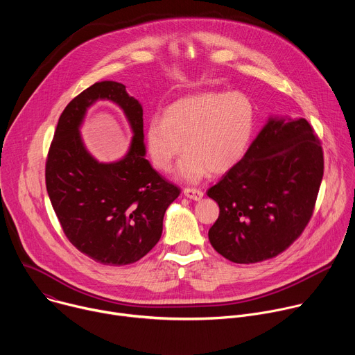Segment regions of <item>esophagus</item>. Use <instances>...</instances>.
Wrapping results in <instances>:
<instances>
[{
  "label": "esophagus",
  "mask_w": 355,
  "mask_h": 355,
  "mask_svg": "<svg viewBox=\"0 0 355 355\" xmlns=\"http://www.w3.org/2000/svg\"><path fill=\"white\" fill-rule=\"evenodd\" d=\"M184 195L192 200H200L202 196H204V192L196 188H185L184 189Z\"/></svg>",
  "instance_id": "34e87169"
}]
</instances>
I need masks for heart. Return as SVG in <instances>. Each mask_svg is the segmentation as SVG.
Listing matches in <instances>:
<instances>
[{"label": "heart", "instance_id": "heart-1", "mask_svg": "<svg viewBox=\"0 0 355 355\" xmlns=\"http://www.w3.org/2000/svg\"><path fill=\"white\" fill-rule=\"evenodd\" d=\"M252 130L254 108L239 92H199L181 98L153 116L143 135L151 166L162 173L171 170L184 151L174 180L196 184L212 174L232 170L244 156Z\"/></svg>", "mask_w": 355, "mask_h": 355}]
</instances>
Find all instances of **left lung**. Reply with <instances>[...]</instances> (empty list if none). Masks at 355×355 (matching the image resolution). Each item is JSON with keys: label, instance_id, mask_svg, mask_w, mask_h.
<instances>
[{"label": "left lung", "instance_id": "1", "mask_svg": "<svg viewBox=\"0 0 355 355\" xmlns=\"http://www.w3.org/2000/svg\"><path fill=\"white\" fill-rule=\"evenodd\" d=\"M323 178V151L303 118L271 115L243 159L208 189L219 205L212 247L252 264L288 248L308 225Z\"/></svg>", "mask_w": 355, "mask_h": 355}]
</instances>
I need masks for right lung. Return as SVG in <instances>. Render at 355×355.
<instances>
[{"instance_id":"1","label":"right lung","mask_w":355,"mask_h":355,"mask_svg":"<svg viewBox=\"0 0 355 355\" xmlns=\"http://www.w3.org/2000/svg\"><path fill=\"white\" fill-rule=\"evenodd\" d=\"M98 100L118 105L132 130L125 156L110 164L98 162L80 137L86 111ZM144 155L143 107L121 83L92 84L60 115L46 163L47 195L67 239L99 264L119 267L144 257L180 195Z\"/></svg>"}]
</instances>
